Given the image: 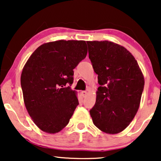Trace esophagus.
<instances>
[{"mask_svg":"<svg viewBox=\"0 0 161 161\" xmlns=\"http://www.w3.org/2000/svg\"><path fill=\"white\" fill-rule=\"evenodd\" d=\"M82 95H83V97L86 96V95H87V92H86V91H83V92H82Z\"/></svg>","mask_w":161,"mask_h":161,"instance_id":"1","label":"esophagus"}]
</instances>
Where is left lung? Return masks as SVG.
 Listing matches in <instances>:
<instances>
[{
	"mask_svg": "<svg viewBox=\"0 0 161 161\" xmlns=\"http://www.w3.org/2000/svg\"><path fill=\"white\" fill-rule=\"evenodd\" d=\"M86 42L89 58L100 84L90 115L100 130L119 133L137 113L144 86V75L137 61L122 46L108 41Z\"/></svg>",
	"mask_w": 161,
	"mask_h": 161,
	"instance_id": "left-lung-1",
	"label": "left lung"
}]
</instances>
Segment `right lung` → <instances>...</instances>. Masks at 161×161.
<instances>
[{
    "instance_id": "right-lung-1",
    "label": "right lung",
    "mask_w": 161,
    "mask_h": 161,
    "mask_svg": "<svg viewBox=\"0 0 161 161\" xmlns=\"http://www.w3.org/2000/svg\"><path fill=\"white\" fill-rule=\"evenodd\" d=\"M85 41L45 43L28 58L21 74L26 109L35 125L47 133L67 126L79 104L71 89L73 69L87 54Z\"/></svg>"
}]
</instances>
